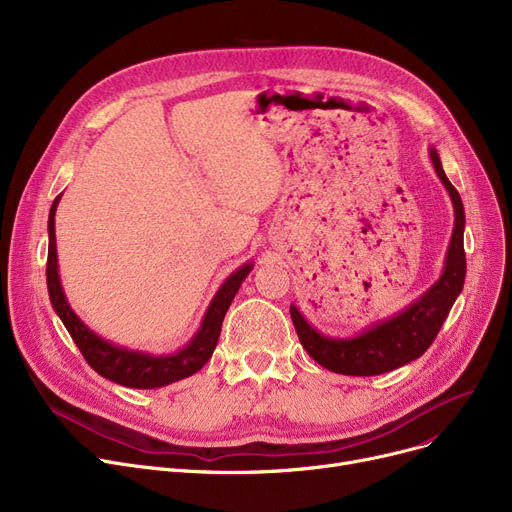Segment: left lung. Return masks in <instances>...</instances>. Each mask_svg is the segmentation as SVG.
Segmentation results:
<instances>
[{
    "instance_id": "obj_1",
    "label": "left lung",
    "mask_w": 512,
    "mask_h": 512,
    "mask_svg": "<svg viewBox=\"0 0 512 512\" xmlns=\"http://www.w3.org/2000/svg\"><path fill=\"white\" fill-rule=\"evenodd\" d=\"M434 168L450 193L454 205V232L450 238L446 267L442 278L405 313L396 315L386 324L373 326L363 336L353 340H330L317 334L297 307H290L294 330L305 351L326 369L342 375H380L419 359L436 340L444 319L448 317L456 297L463 290L467 259L463 247L465 209L461 195L446 178L436 149L429 151Z\"/></svg>"
}]
</instances>
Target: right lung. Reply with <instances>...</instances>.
Listing matches in <instances>:
<instances>
[{"label":"right lung","mask_w":512,"mask_h":512,"mask_svg":"<svg viewBox=\"0 0 512 512\" xmlns=\"http://www.w3.org/2000/svg\"><path fill=\"white\" fill-rule=\"evenodd\" d=\"M60 197L53 201L49 209V251H47V290L53 309L64 321V326L72 340L76 342L78 351L83 353L85 361L99 373L103 378L112 380L120 386L128 388H159L168 386L172 382L184 380L188 375L197 373L213 355L215 344H218L220 332H222V321L224 315L234 299V294L240 288V282L247 278L251 272V263L240 267L234 272L224 286L215 294L211 301L207 315L203 319V326L197 332V336L191 340L186 348L180 353L170 357H151L145 353H132L126 348H116L114 344H107L99 336H95L83 321H80L74 311L70 309L58 276V255H56V228H53V215H56Z\"/></svg>","instance_id":"right-lung-1"}]
</instances>
